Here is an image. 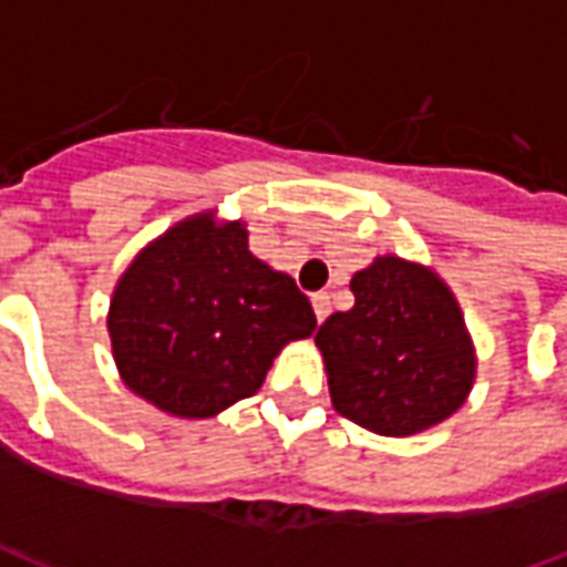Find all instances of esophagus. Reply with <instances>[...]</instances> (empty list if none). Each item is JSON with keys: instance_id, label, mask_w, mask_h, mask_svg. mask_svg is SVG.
<instances>
[{"instance_id": "1", "label": "esophagus", "mask_w": 567, "mask_h": 567, "mask_svg": "<svg viewBox=\"0 0 567 567\" xmlns=\"http://www.w3.org/2000/svg\"><path fill=\"white\" fill-rule=\"evenodd\" d=\"M312 309H316V319H319V324L328 319V312H331V297H328V291L312 295Z\"/></svg>"}]
</instances>
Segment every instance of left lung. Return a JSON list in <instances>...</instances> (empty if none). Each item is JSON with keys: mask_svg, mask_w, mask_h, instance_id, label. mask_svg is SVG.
<instances>
[{"mask_svg": "<svg viewBox=\"0 0 567 567\" xmlns=\"http://www.w3.org/2000/svg\"><path fill=\"white\" fill-rule=\"evenodd\" d=\"M355 307L316 333L331 404L382 437H410L467 401L476 355L450 285L413 260L382 255L352 276Z\"/></svg>", "mask_w": 567, "mask_h": 567, "instance_id": "8db88e82", "label": "left lung"}]
</instances>
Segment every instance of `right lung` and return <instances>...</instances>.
<instances>
[{"mask_svg": "<svg viewBox=\"0 0 567 567\" xmlns=\"http://www.w3.org/2000/svg\"><path fill=\"white\" fill-rule=\"evenodd\" d=\"M312 331L316 312L295 279L248 251L246 224L215 212L142 248L109 307L124 385L178 419L218 416L251 398L272 358Z\"/></svg>", "mask_w": 567, "mask_h": 567, "instance_id": "right-lung-1", "label": "right lung"}]
</instances>
